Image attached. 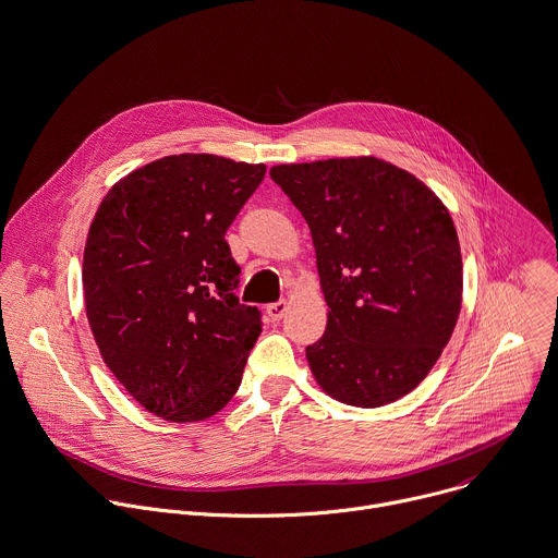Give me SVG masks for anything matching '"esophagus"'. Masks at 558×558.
Returning a JSON list of instances; mask_svg holds the SVG:
<instances>
[{
    "instance_id": "1",
    "label": "esophagus",
    "mask_w": 558,
    "mask_h": 558,
    "mask_svg": "<svg viewBox=\"0 0 558 558\" xmlns=\"http://www.w3.org/2000/svg\"><path fill=\"white\" fill-rule=\"evenodd\" d=\"M287 308H289V304L284 300H280V302H274L267 306V315L271 322H280L287 315Z\"/></svg>"
}]
</instances>
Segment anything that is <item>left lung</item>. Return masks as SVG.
I'll use <instances>...</instances> for the list:
<instances>
[{"label":"left lung","instance_id":"obj_1","mask_svg":"<svg viewBox=\"0 0 558 558\" xmlns=\"http://www.w3.org/2000/svg\"><path fill=\"white\" fill-rule=\"evenodd\" d=\"M271 180L311 228L328 304L306 348L330 398L376 409L411 393L448 345L463 300V260L446 204L376 156L276 165Z\"/></svg>","mask_w":558,"mask_h":558}]
</instances>
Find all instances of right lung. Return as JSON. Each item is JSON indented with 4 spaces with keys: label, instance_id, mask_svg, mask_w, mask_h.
I'll return each mask as SVG.
<instances>
[{
    "label": "right lung",
    "instance_id": "right-lung-1",
    "mask_svg": "<svg viewBox=\"0 0 558 558\" xmlns=\"http://www.w3.org/2000/svg\"><path fill=\"white\" fill-rule=\"evenodd\" d=\"M267 167L173 154L110 186L88 228L82 287L99 354L149 413L175 424L236 393L260 313L234 295L226 230Z\"/></svg>",
    "mask_w": 558,
    "mask_h": 558
}]
</instances>
